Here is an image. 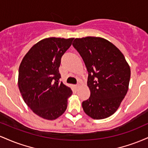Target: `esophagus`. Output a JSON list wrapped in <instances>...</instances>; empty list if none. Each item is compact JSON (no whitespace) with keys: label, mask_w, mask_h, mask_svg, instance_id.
Returning <instances> with one entry per match:
<instances>
[{"label":"esophagus","mask_w":148,"mask_h":148,"mask_svg":"<svg viewBox=\"0 0 148 148\" xmlns=\"http://www.w3.org/2000/svg\"><path fill=\"white\" fill-rule=\"evenodd\" d=\"M75 87H76V90H78V89H79V88L80 86H79V84H77V85H76Z\"/></svg>","instance_id":"obj_1"}]
</instances>
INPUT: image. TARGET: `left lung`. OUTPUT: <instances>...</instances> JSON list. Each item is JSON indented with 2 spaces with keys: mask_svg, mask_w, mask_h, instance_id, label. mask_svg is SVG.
I'll return each mask as SVG.
<instances>
[{
  "mask_svg": "<svg viewBox=\"0 0 148 148\" xmlns=\"http://www.w3.org/2000/svg\"><path fill=\"white\" fill-rule=\"evenodd\" d=\"M72 45L82 57L88 72L90 96L82 102L83 109L96 120L111 116L128 91L130 65L123 53L101 37L76 38Z\"/></svg>",
  "mask_w": 148,
  "mask_h": 148,
  "instance_id": "left-lung-1",
  "label": "left lung"
}]
</instances>
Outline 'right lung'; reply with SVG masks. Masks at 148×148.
Here are the masks:
<instances>
[{
  "label": "right lung",
  "mask_w": 148,
  "mask_h": 148,
  "mask_svg": "<svg viewBox=\"0 0 148 148\" xmlns=\"http://www.w3.org/2000/svg\"><path fill=\"white\" fill-rule=\"evenodd\" d=\"M74 38L49 37L33 45L18 68V86L25 103L35 114L53 120L64 113L70 88L59 79L61 58Z\"/></svg>",
  "instance_id": "obj_1"
}]
</instances>
